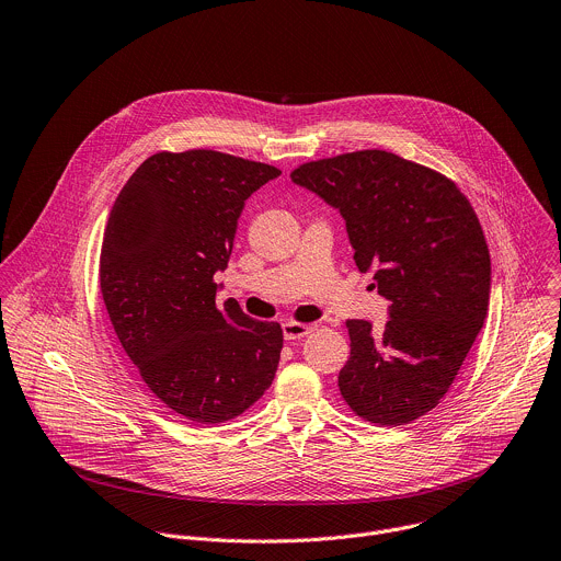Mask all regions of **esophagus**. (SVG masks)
I'll use <instances>...</instances> for the list:
<instances>
[{
    "instance_id": "34e87169",
    "label": "esophagus",
    "mask_w": 561,
    "mask_h": 561,
    "mask_svg": "<svg viewBox=\"0 0 561 561\" xmlns=\"http://www.w3.org/2000/svg\"><path fill=\"white\" fill-rule=\"evenodd\" d=\"M312 330H314V325H310V323H297V321L282 323V332H284L286 341H297V339L310 334Z\"/></svg>"
}]
</instances>
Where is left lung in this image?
<instances>
[{"label":"left lung","instance_id":"obj_1","mask_svg":"<svg viewBox=\"0 0 561 561\" xmlns=\"http://www.w3.org/2000/svg\"><path fill=\"white\" fill-rule=\"evenodd\" d=\"M341 211L358 271L392 301L381 332L347 319L350 358L339 390L383 427L432 412L482 330L491 257L480 220L447 175L386 149L310 160L290 171Z\"/></svg>","mask_w":561,"mask_h":561}]
</instances>
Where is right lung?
Instances as JSON below:
<instances>
[{"instance_id":"1","label":"right lung","mask_w":561,"mask_h":561,"mask_svg":"<svg viewBox=\"0 0 561 561\" xmlns=\"http://www.w3.org/2000/svg\"><path fill=\"white\" fill-rule=\"evenodd\" d=\"M282 171L214 149L158 151L121 190L99 282L114 332L147 390L186 421L214 425L271 388L282 325L216 304L244 201Z\"/></svg>"}]
</instances>
